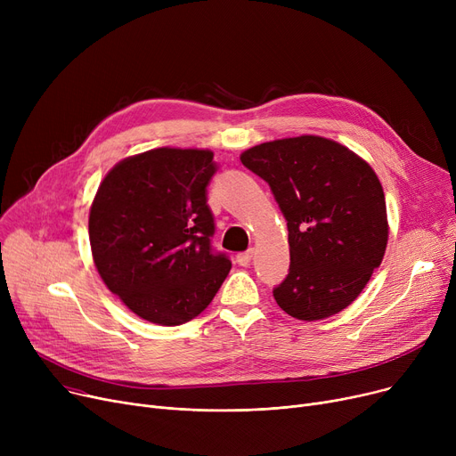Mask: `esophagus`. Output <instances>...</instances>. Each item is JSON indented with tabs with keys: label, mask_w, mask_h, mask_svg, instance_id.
Listing matches in <instances>:
<instances>
[{
	"label": "esophagus",
	"mask_w": 456,
	"mask_h": 456,
	"mask_svg": "<svg viewBox=\"0 0 456 456\" xmlns=\"http://www.w3.org/2000/svg\"><path fill=\"white\" fill-rule=\"evenodd\" d=\"M253 255H255L253 249H248V251H244V253H238V255H236V262H238V265H240V266H249V262H251Z\"/></svg>",
	"instance_id": "esophagus-1"
}]
</instances>
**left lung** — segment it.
Listing matches in <instances>:
<instances>
[{"instance_id":"obj_1","label":"left lung","mask_w":456,"mask_h":456,"mask_svg":"<svg viewBox=\"0 0 456 456\" xmlns=\"http://www.w3.org/2000/svg\"><path fill=\"white\" fill-rule=\"evenodd\" d=\"M240 160L270 184L289 227L290 270L273 289L277 305L303 322L340 313L388 244L385 191L371 166L313 134L258 143Z\"/></svg>"}]
</instances>
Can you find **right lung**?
I'll return each instance as SVG.
<instances>
[{"label": "right lung", "mask_w": 456, "mask_h": 456, "mask_svg": "<svg viewBox=\"0 0 456 456\" xmlns=\"http://www.w3.org/2000/svg\"><path fill=\"white\" fill-rule=\"evenodd\" d=\"M208 150L159 148L118 162L90 207L94 265L107 289L142 320L181 325L201 314L231 260L214 253Z\"/></svg>", "instance_id": "obj_1"}]
</instances>
